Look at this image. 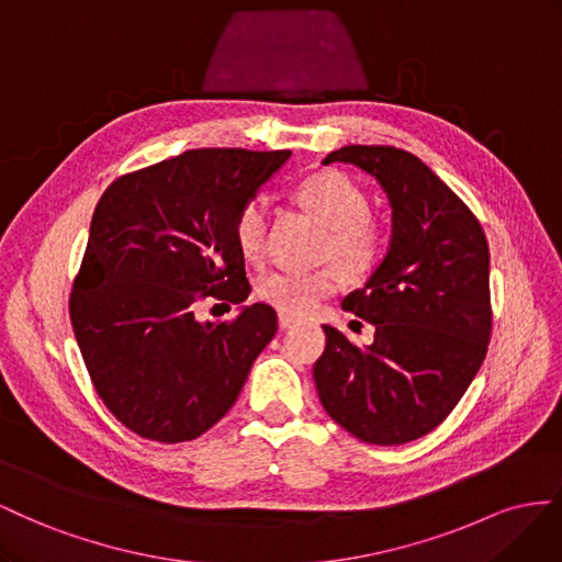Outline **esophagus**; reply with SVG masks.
<instances>
[{
  "label": "esophagus",
  "instance_id": "esophagus-1",
  "mask_svg": "<svg viewBox=\"0 0 562 562\" xmlns=\"http://www.w3.org/2000/svg\"><path fill=\"white\" fill-rule=\"evenodd\" d=\"M299 323V319L294 315H286V313H280V327L286 329V327H294Z\"/></svg>",
  "mask_w": 562,
  "mask_h": 562
}]
</instances>
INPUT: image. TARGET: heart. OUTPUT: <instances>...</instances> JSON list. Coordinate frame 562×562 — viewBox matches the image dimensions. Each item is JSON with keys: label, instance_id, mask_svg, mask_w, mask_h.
Listing matches in <instances>:
<instances>
[{"label": "heart", "instance_id": "1", "mask_svg": "<svg viewBox=\"0 0 562 562\" xmlns=\"http://www.w3.org/2000/svg\"><path fill=\"white\" fill-rule=\"evenodd\" d=\"M296 200L325 223L329 235L325 251L352 276L372 270L383 249L381 223L367 212L370 200L346 173L323 169L299 181ZM235 239L243 256L259 263L268 249V206L261 198L249 200L237 214ZM339 284L331 266L315 270H272L259 282V296L286 315H311Z\"/></svg>", "mask_w": 562, "mask_h": 562}]
</instances>
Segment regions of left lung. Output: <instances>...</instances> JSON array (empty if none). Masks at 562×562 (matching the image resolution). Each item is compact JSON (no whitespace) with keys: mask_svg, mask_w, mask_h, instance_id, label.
I'll return each instance as SVG.
<instances>
[{"mask_svg":"<svg viewBox=\"0 0 562 562\" xmlns=\"http://www.w3.org/2000/svg\"><path fill=\"white\" fill-rule=\"evenodd\" d=\"M372 173L391 202V245L344 308L374 325L360 348L323 325L313 367L319 403L350 436L405 445L440 426L485 360L490 306L487 237L457 192L419 157L393 146H346L323 165Z\"/></svg>","mask_w":562,"mask_h":562,"instance_id":"8db88e82","label":"left lung"}]
</instances>
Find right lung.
Wrapping results in <instances>:
<instances>
[{"label": "right lung", "instance_id": "1", "mask_svg": "<svg viewBox=\"0 0 562 562\" xmlns=\"http://www.w3.org/2000/svg\"><path fill=\"white\" fill-rule=\"evenodd\" d=\"M290 155L186 150L120 176L95 204L70 319L95 393L136 436L171 445L210 430L276 336L268 303L226 323L198 311L249 296L235 221Z\"/></svg>", "mask_w": 562, "mask_h": 562}]
</instances>
